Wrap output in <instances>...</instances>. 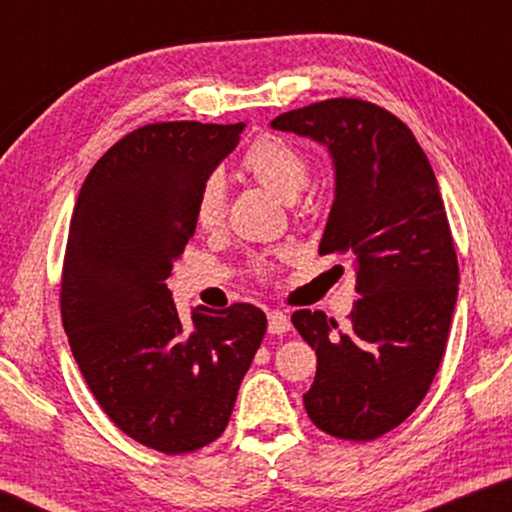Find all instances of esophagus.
Returning a JSON list of instances; mask_svg holds the SVG:
<instances>
[{"mask_svg": "<svg viewBox=\"0 0 512 512\" xmlns=\"http://www.w3.org/2000/svg\"><path fill=\"white\" fill-rule=\"evenodd\" d=\"M268 331L272 335H282L291 331V319L286 317L282 310H272L268 312Z\"/></svg>", "mask_w": 512, "mask_h": 512, "instance_id": "esophagus-1", "label": "esophagus"}]
</instances>
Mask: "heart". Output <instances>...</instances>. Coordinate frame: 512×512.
<instances>
[{
	"instance_id": "1",
	"label": "heart",
	"mask_w": 512,
	"mask_h": 512,
	"mask_svg": "<svg viewBox=\"0 0 512 512\" xmlns=\"http://www.w3.org/2000/svg\"><path fill=\"white\" fill-rule=\"evenodd\" d=\"M242 170L256 184L268 188L270 193L284 200H293L310 181V163L298 146L277 135H261L249 146L242 158ZM226 219V191L219 174H209L202 181L198 198H195V223L202 230L221 228ZM284 258L282 251L272 256H256L254 270L258 275H268L275 270V263Z\"/></svg>"
}]
</instances>
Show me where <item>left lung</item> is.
I'll use <instances>...</instances> for the list:
<instances>
[{"mask_svg": "<svg viewBox=\"0 0 512 512\" xmlns=\"http://www.w3.org/2000/svg\"><path fill=\"white\" fill-rule=\"evenodd\" d=\"M270 125L331 151L335 200L319 254L352 256L359 293L345 333L324 312H293L317 352L305 410L328 436L375 440L424 401L457 303V251L436 174L408 125L373 102L335 97Z\"/></svg>", "mask_w": 512, "mask_h": 512, "instance_id": "1", "label": "left lung"}]
</instances>
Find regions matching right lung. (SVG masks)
<instances>
[{
  "label": "right lung",
  "instance_id": "add662e5",
  "mask_svg": "<svg viewBox=\"0 0 512 512\" xmlns=\"http://www.w3.org/2000/svg\"><path fill=\"white\" fill-rule=\"evenodd\" d=\"M244 123H151L97 160L76 200L60 310L79 370L137 443L186 454L226 431L268 319L256 305L195 307L184 326L165 279L195 233V198Z\"/></svg>",
  "mask_w": 512,
  "mask_h": 512
}]
</instances>
